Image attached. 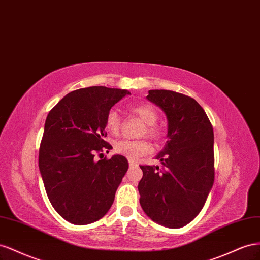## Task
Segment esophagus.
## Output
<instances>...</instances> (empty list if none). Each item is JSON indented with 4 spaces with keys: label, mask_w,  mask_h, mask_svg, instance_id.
<instances>
[{
    "label": "esophagus",
    "mask_w": 260,
    "mask_h": 260,
    "mask_svg": "<svg viewBox=\"0 0 260 260\" xmlns=\"http://www.w3.org/2000/svg\"><path fill=\"white\" fill-rule=\"evenodd\" d=\"M137 166V163L134 162V161H129V167H135Z\"/></svg>",
    "instance_id": "34e87169"
}]
</instances>
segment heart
I'll use <instances>...</instances> for the list:
<instances>
[{
	"label": "heart",
	"mask_w": 260,
	"mask_h": 260,
	"mask_svg": "<svg viewBox=\"0 0 260 260\" xmlns=\"http://www.w3.org/2000/svg\"><path fill=\"white\" fill-rule=\"evenodd\" d=\"M132 113L137 115L140 120L145 123V127L142 132V135H147L149 138L158 142L162 138V129L155 124L158 121L159 113L150 103H138V105L131 106L128 108ZM121 117L114 110H111L106 116V129L112 135H117L121 131ZM114 151L128 159L131 161H136L139 158L144 157L151 151V145L146 139L140 140H120L115 143Z\"/></svg>",
	"instance_id": "1"
}]
</instances>
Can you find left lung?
I'll return each instance as SVG.
<instances>
[{"label": "left lung", "instance_id": "1", "mask_svg": "<svg viewBox=\"0 0 260 260\" xmlns=\"http://www.w3.org/2000/svg\"><path fill=\"white\" fill-rule=\"evenodd\" d=\"M147 98L168 118L167 145L158 155L162 168L140 166L139 203L152 221L177 229L203 209L214 181L213 129L204 109L186 94L149 90Z\"/></svg>", "mask_w": 260, "mask_h": 260}]
</instances>
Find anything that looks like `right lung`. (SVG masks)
Here are the masks:
<instances>
[{
    "label": "right lung",
    "mask_w": 260,
    "mask_h": 260,
    "mask_svg": "<svg viewBox=\"0 0 260 260\" xmlns=\"http://www.w3.org/2000/svg\"><path fill=\"white\" fill-rule=\"evenodd\" d=\"M128 90L93 86L68 93L49 112L39 148V169L55 211L73 224L84 225L109 211L128 169L105 138L106 116ZM101 157L99 161L94 155Z\"/></svg>",
    "instance_id": "add662e5"
}]
</instances>
